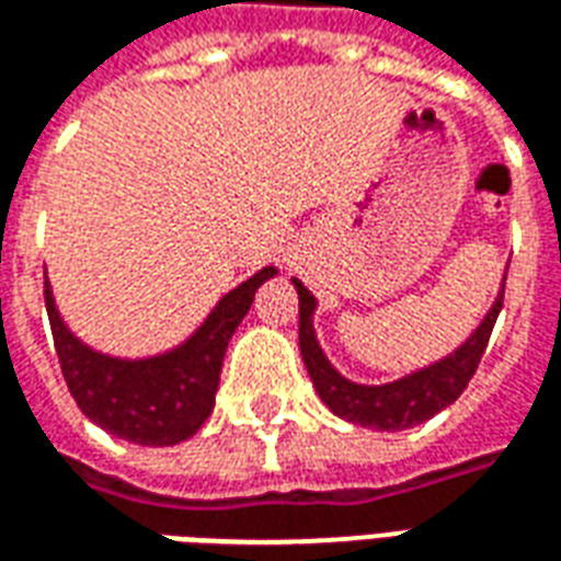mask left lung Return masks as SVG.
<instances>
[{"label": "left lung", "mask_w": 561, "mask_h": 561, "mask_svg": "<svg viewBox=\"0 0 561 561\" xmlns=\"http://www.w3.org/2000/svg\"><path fill=\"white\" fill-rule=\"evenodd\" d=\"M291 282L300 297V354H304L306 373L312 378L318 397L336 417L366 426V430H378V433H397V430L417 426L447 409L450 402H457V397L466 390L469 378L481 364L483 348L490 342L495 318L502 312V300H505V276H502V288L495 294L493 306L486 309L481 324L471 330L469 340L457 345L447 357L423 366V369H414L397 381H388V385H357L352 378L342 376L328 360L324 348L318 345L316 324H312L318 300L312 297V291L300 279Z\"/></svg>", "instance_id": "obj_1"}]
</instances>
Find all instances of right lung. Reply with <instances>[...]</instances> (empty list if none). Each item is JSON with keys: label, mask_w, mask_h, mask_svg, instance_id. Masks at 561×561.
<instances>
[{"label": "right lung", "mask_w": 561, "mask_h": 561, "mask_svg": "<svg viewBox=\"0 0 561 561\" xmlns=\"http://www.w3.org/2000/svg\"><path fill=\"white\" fill-rule=\"evenodd\" d=\"M276 273V267L257 270L213 306L188 340L138 360L111 357L78 340L56 309L50 282H44L56 354L80 412L131 445L171 447L192 438L216 405L221 360L233 330L240 328L257 288Z\"/></svg>", "instance_id": "add662e5"}]
</instances>
